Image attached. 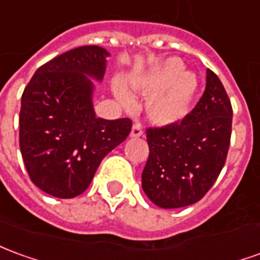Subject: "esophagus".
I'll use <instances>...</instances> for the list:
<instances>
[{
	"instance_id": "1",
	"label": "esophagus",
	"mask_w": 260,
	"mask_h": 260,
	"mask_svg": "<svg viewBox=\"0 0 260 260\" xmlns=\"http://www.w3.org/2000/svg\"><path fill=\"white\" fill-rule=\"evenodd\" d=\"M143 135V129L142 126L139 124H135L132 126V129H131V136L132 138H139V136Z\"/></svg>"
}]
</instances>
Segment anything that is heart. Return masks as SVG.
<instances>
[{"mask_svg": "<svg viewBox=\"0 0 260 260\" xmlns=\"http://www.w3.org/2000/svg\"><path fill=\"white\" fill-rule=\"evenodd\" d=\"M135 87L145 92H153L146 103L149 118L159 125L177 122L188 111L197 91L194 74L183 72V63L168 59L148 76L136 80ZM118 101L124 107L132 105V97L122 87L115 88Z\"/></svg>", "mask_w": 260, "mask_h": 260, "instance_id": "1", "label": "heart"}]
</instances>
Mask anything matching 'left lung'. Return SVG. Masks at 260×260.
Listing matches in <instances>:
<instances>
[{"label": "left lung", "instance_id": "8db88e82", "mask_svg": "<svg viewBox=\"0 0 260 260\" xmlns=\"http://www.w3.org/2000/svg\"><path fill=\"white\" fill-rule=\"evenodd\" d=\"M232 107L218 76L207 69L204 94L180 122L148 128L142 188L160 208L191 206L224 168L231 142Z\"/></svg>", "mask_w": 260, "mask_h": 260}]
</instances>
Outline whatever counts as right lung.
Returning <instances> with one entry per match:
<instances>
[{
	"label": "right lung",
	"mask_w": 260,
	"mask_h": 260,
	"mask_svg": "<svg viewBox=\"0 0 260 260\" xmlns=\"http://www.w3.org/2000/svg\"><path fill=\"white\" fill-rule=\"evenodd\" d=\"M110 53L80 46L41 66L25 87L19 148L32 183L57 199L90 186L105 155L129 135V118L103 119L92 108L91 80L104 77Z\"/></svg>",
	"instance_id": "right-lung-1"
}]
</instances>
